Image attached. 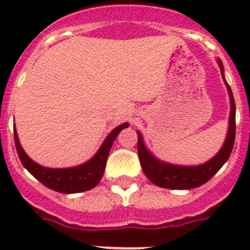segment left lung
<instances>
[{
  "label": "left lung",
  "mask_w": 250,
  "mask_h": 250,
  "mask_svg": "<svg viewBox=\"0 0 250 250\" xmlns=\"http://www.w3.org/2000/svg\"><path fill=\"white\" fill-rule=\"evenodd\" d=\"M219 67L223 75V63L220 60ZM223 79H224V75H223ZM225 83L228 87L231 105L228 135L220 151L205 164L199 165V167H176V165L164 164L147 151L143 143L141 134L138 132L139 160H140L143 171L150 182L167 189H193L210 180L218 173V170L224 165L225 161L228 160L233 150L234 140H235V101H234L230 86L227 81Z\"/></svg>",
  "instance_id": "left-lung-1"
}]
</instances>
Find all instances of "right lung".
Segmentation results:
<instances>
[{
  "mask_svg": "<svg viewBox=\"0 0 250 250\" xmlns=\"http://www.w3.org/2000/svg\"><path fill=\"white\" fill-rule=\"evenodd\" d=\"M127 126L129 125L125 123L112 130L110 135L104 141L103 146L100 147L98 154L91 160L87 161L86 164L80 165V167H68V169H48V167H43L36 164L35 161H32L26 155V152L20 145L16 130L13 131V136H15V145H16L17 154H19L22 165L39 182H41L45 187L50 188L52 190L59 191V193L71 194L90 190L99 184L104 175L106 160H107V155H109L110 149L112 146V143L119 135V132Z\"/></svg>",
  "mask_w": 250,
  "mask_h": 250,
  "instance_id": "obj_1",
  "label": "right lung"
}]
</instances>
